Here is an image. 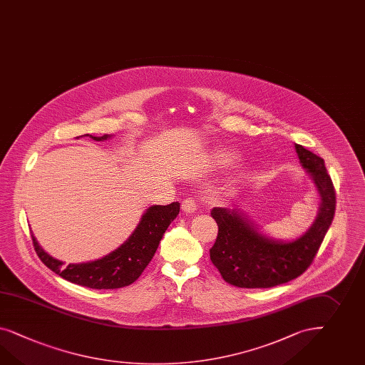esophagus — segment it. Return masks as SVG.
Returning a JSON list of instances; mask_svg holds the SVG:
<instances>
[{
  "instance_id": "1",
  "label": "esophagus",
  "mask_w": 365,
  "mask_h": 365,
  "mask_svg": "<svg viewBox=\"0 0 365 365\" xmlns=\"http://www.w3.org/2000/svg\"><path fill=\"white\" fill-rule=\"evenodd\" d=\"M182 210L186 214H194L197 210V200L194 197H186L182 202Z\"/></svg>"
}]
</instances>
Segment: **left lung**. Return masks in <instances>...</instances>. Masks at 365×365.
<instances>
[{"mask_svg": "<svg viewBox=\"0 0 365 365\" xmlns=\"http://www.w3.org/2000/svg\"><path fill=\"white\" fill-rule=\"evenodd\" d=\"M302 166L312 175L322 197L317 219L303 237L276 242L263 237L245 217L227 208L211 210L217 237L210 250L211 263L223 280L237 288H269L294 280L312 264L336 210V191L324 159L295 145Z\"/></svg>", "mask_w": 365, "mask_h": 365, "instance_id": "8db88e82", "label": "left lung"}]
</instances>
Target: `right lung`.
I'll list each match as a JSON object with an SVG mask.
<instances>
[{
  "instance_id": "1",
  "label": "right lung",
  "mask_w": 365,
  "mask_h": 365,
  "mask_svg": "<svg viewBox=\"0 0 365 365\" xmlns=\"http://www.w3.org/2000/svg\"><path fill=\"white\" fill-rule=\"evenodd\" d=\"M91 138L102 140L108 135ZM179 207L178 202H173L168 206L157 205L148 208L133 235L118 250L89 263L62 267L63 263L49 257L34 237L31 240L41 262L65 280L93 289H117L130 286L142 275L170 223L178 217Z\"/></svg>"
}]
</instances>
